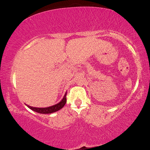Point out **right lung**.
Wrapping results in <instances>:
<instances>
[{
	"label": "right lung",
	"mask_w": 150,
	"mask_h": 150,
	"mask_svg": "<svg viewBox=\"0 0 150 150\" xmlns=\"http://www.w3.org/2000/svg\"><path fill=\"white\" fill-rule=\"evenodd\" d=\"M65 103H66V93L65 94L63 99H62L59 103H58V104L55 105H53V106H49V107L38 108V107L30 106H29V105H27V106H28V108H30V109H32V111H35V112H37L39 113H42V114H46V113H52L59 111L60 109H61V108L65 106Z\"/></svg>",
	"instance_id": "1"
}]
</instances>
